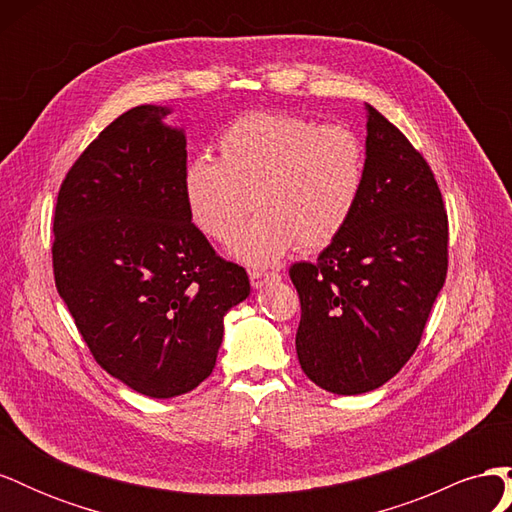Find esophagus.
Instances as JSON below:
<instances>
[{
    "label": "esophagus",
    "instance_id": "obj_1",
    "mask_svg": "<svg viewBox=\"0 0 512 512\" xmlns=\"http://www.w3.org/2000/svg\"><path fill=\"white\" fill-rule=\"evenodd\" d=\"M280 273H265V271H250V282L254 288H262L273 282H280Z\"/></svg>",
    "mask_w": 512,
    "mask_h": 512
}]
</instances>
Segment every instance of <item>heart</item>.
Listing matches in <instances>:
<instances>
[{"mask_svg": "<svg viewBox=\"0 0 512 512\" xmlns=\"http://www.w3.org/2000/svg\"><path fill=\"white\" fill-rule=\"evenodd\" d=\"M220 158H196L183 194L192 222L209 239H235L253 203L259 218L232 243L250 267H271L294 245L318 250L342 235L365 185V147L346 126L273 111L230 121Z\"/></svg>", "mask_w": 512, "mask_h": 512, "instance_id": "obj_1", "label": "heart"}]
</instances>
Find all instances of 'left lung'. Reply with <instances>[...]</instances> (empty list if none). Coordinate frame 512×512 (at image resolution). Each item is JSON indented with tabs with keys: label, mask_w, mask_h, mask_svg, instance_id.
I'll return each mask as SVG.
<instances>
[{
	"label": "left lung",
	"mask_w": 512,
	"mask_h": 512,
	"mask_svg": "<svg viewBox=\"0 0 512 512\" xmlns=\"http://www.w3.org/2000/svg\"><path fill=\"white\" fill-rule=\"evenodd\" d=\"M365 185L342 235L316 262H297V356L335 395L389 382L414 354L446 280L448 220L429 164L365 104Z\"/></svg>",
	"instance_id": "1"
}]
</instances>
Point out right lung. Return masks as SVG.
<instances>
[{
	"label": "right lung",
	"instance_id": "obj_1",
	"mask_svg": "<svg viewBox=\"0 0 512 512\" xmlns=\"http://www.w3.org/2000/svg\"><path fill=\"white\" fill-rule=\"evenodd\" d=\"M170 106L119 115L57 196L59 297L94 359L132 391L168 399L211 376L224 316L250 297L243 267L215 256L183 194L185 132Z\"/></svg>",
	"mask_w": 512,
	"mask_h": 512
}]
</instances>
